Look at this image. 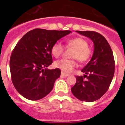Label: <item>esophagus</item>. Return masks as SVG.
Masks as SVG:
<instances>
[{"label":"esophagus","mask_w":125,"mask_h":125,"mask_svg":"<svg viewBox=\"0 0 125 125\" xmlns=\"http://www.w3.org/2000/svg\"><path fill=\"white\" fill-rule=\"evenodd\" d=\"M61 75L63 77H68L70 75V74H67V73H65L63 72H61Z\"/></svg>","instance_id":"obj_1"}]
</instances>
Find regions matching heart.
I'll use <instances>...</instances> for the list:
<instances>
[{"mask_svg":"<svg viewBox=\"0 0 125 125\" xmlns=\"http://www.w3.org/2000/svg\"><path fill=\"white\" fill-rule=\"evenodd\" d=\"M68 46L73 48L75 51L72 55L73 59H77L80 62L84 63L88 61L91 57L92 51L88 47V42L81 37H75L68 40L66 43ZM63 51V45L60 43L56 42L51 48V54L55 57H59ZM54 66L65 73H70L74 68L77 67V63L74 60L61 59L57 60L54 63Z\"/></svg>","mask_w":125,"mask_h":125,"instance_id":"1","label":"heart"}]
</instances>
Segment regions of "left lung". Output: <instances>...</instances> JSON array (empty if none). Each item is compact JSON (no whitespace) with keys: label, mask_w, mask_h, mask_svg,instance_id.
I'll return each instance as SVG.
<instances>
[{"label":"left lung","mask_w":125,"mask_h":125,"mask_svg":"<svg viewBox=\"0 0 125 125\" xmlns=\"http://www.w3.org/2000/svg\"><path fill=\"white\" fill-rule=\"evenodd\" d=\"M76 32L93 41L94 52L90 61L81 70L84 75L76 76V83L71 91L79 100L92 102L102 97L109 88L115 70L114 55L109 44L100 34L88 31Z\"/></svg>","instance_id":"left-lung-1"}]
</instances>
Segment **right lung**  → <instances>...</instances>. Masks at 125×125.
Returning <instances> with one entry per match:
<instances>
[{
	"instance_id": "1",
	"label": "right lung",
	"mask_w": 125,
	"mask_h": 125,
	"mask_svg": "<svg viewBox=\"0 0 125 125\" xmlns=\"http://www.w3.org/2000/svg\"><path fill=\"white\" fill-rule=\"evenodd\" d=\"M71 31L34 29L18 42L10 57L12 82L26 99L37 100L49 94L57 79L59 68L48 70L52 63V46Z\"/></svg>"
}]
</instances>
